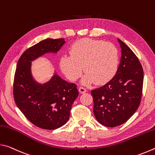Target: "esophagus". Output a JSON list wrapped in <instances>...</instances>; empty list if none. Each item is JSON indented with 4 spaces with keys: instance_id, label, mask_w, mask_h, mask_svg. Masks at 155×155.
Instances as JSON below:
<instances>
[{
    "instance_id": "1",
    "label": "esophagus",
    "mask_w": 155,
    "mask_h": 155,
    "mask_svg": "<svg viewBox=\"0 0 155 155\" xmlns=\"http://www.w3.org/2000/svg\"><path fill=\"white\" fill-rule=\"evenodd\" d=\"M78 91H79V92L81 94H84V93H85L86 91H87V90H86L85 88L82 87H79V89H78Z\"/></svg>"
}]
</instances>
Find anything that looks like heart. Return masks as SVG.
<instances>
[{
	"label": "heart",
	"mask_w": 155,
	"mask_h": 155,
	"mask_svg": "<svg viewBox=\"0 0 155 155\" xmlns=\"http://www.w3.org/2000/svg\"><path fill=\"white\" fill-rule=\"evenodd\" d=\"M70 55H63L60 68L68 79L75 81L86 73L81 80L84 85L96 82L104 84L116 74L119 67L118 50L114 44L102 40L85 38L76 41L70 49Z\"/></svg>",
	"instance_id": "b5f03b06"
}]
</instances>
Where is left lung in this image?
<instances>
[{"mask_svg":"<svg viewBox=\"0 0 155 155\" xmlns=\"http://www.w3.org/2000/svg\"><path fill=\"white\" fill-rule=\"evenodd\" d=\"M117 41L122 56L116 74L105 85L91 91L97 121L108 127L127 122L137 111L142 95V66L129 47L120 39Z\"/></svg>","mask_w":155,"mask_h":155,"instance_id":"8db88e82","label":"left lung"}]
</instances>
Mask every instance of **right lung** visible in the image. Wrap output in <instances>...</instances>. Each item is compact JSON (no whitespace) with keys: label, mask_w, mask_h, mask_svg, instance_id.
<instances>
[{"label":"right lung","mask_w":155,"mask_h":155,"mask_svg":"<svg viewBox=\"0 0 155 155\" xmlns=\"http://www.w3.org/2000/svg\"><path fill=\"white\" fill-rule=\"evenodd\" d=\"M65 43L64 38L41 41L26 50L17 64L14 83L15 104L32 124L43 129H56L68 122L78 91L76 84L67 82L55 72L46 83L36 81L31 62L45 54H56Z\"/></svg>","instance_id":"obj_1"}]
</instances>
